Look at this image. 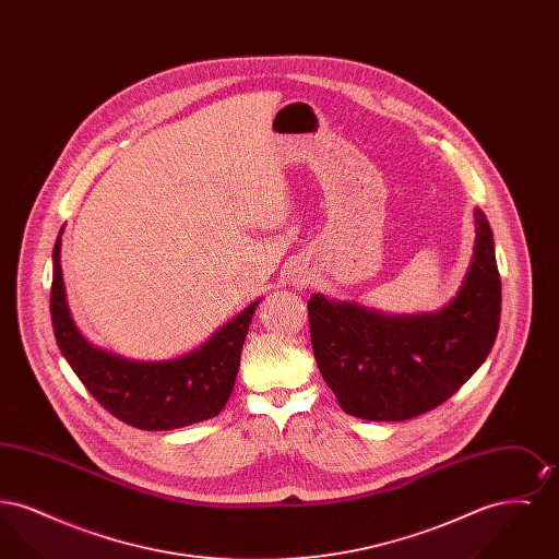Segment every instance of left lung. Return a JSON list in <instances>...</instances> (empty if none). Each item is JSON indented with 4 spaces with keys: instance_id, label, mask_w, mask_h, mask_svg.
I'll list each match as a JSON object with an SVG mask.
<instances>
[{
    "instance_id": "1",
    "label": "left lung",
    "mask_w": 559,
    "mask_h": 559,
    "mask_svg": "<svg viewBox=\"0 0 559 559\" xmlns=\"http://www.w3.org/2000/svg\"><path fill=\"white\" fill-rule=\"evenodd\" d=\"M476 245L451 301L426 314H383L314 293L310 337L320 374L347 415L406 421L440 406L481 367L499 333L501 276L492 230L476 210Z\"/></svg>"
}]
</instances>
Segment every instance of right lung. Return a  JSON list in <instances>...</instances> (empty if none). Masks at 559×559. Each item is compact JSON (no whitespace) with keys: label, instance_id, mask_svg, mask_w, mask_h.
Wrapping results in <instances>:
<instances>
[{"label":"right lung","instance_id":"1","mask_svg":"<svg viewBox=\"0 0 559 559\" xmlns=\"http://www.w3.org/2000/svg\"><path fill=\"white\" fill-rule=\"evenodd\" d=\"M60 235L52 251L53 335L87 392L119 421L146 431L178 429L219 415L233 394L240 349L260 299L219 326L203 346L180 358L160 362L128 360L92 346L81 335L67 304Z\"/></svg>","mask_w":559,"mask_h":559}]
</instances>
